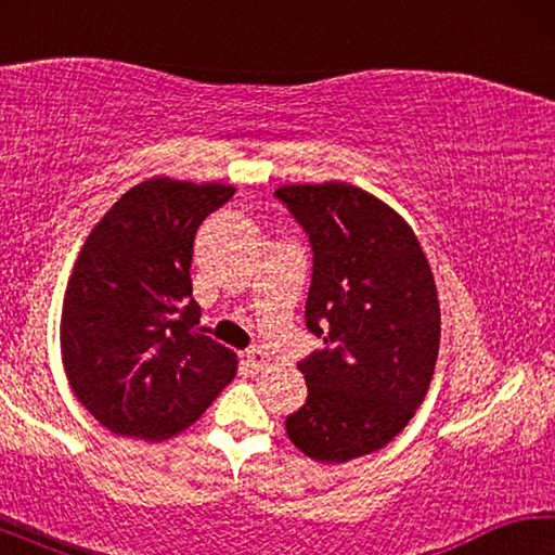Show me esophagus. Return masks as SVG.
<instances>
[{"label": "esophagus", "mask_w": 555, "mask_h": 555, "mask_svg": "<svg viewBox=\"0 0 555 555\" xmlns=\"http://www.w3.org/2000/svg\"><path fill=\"white\" fill-rule=\"evenodd\" d=\"M244 360H247V364H249L251 370L259 372V370H264L267 364H269V354L264 350H259V347H251V350L244 352Z\"/></svg>", "instance_id": "34e87169"}]
</instances>
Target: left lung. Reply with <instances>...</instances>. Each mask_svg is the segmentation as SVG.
Returning a JSON list of instances; mask_svg holds the SVG:
<instances>
[{"label":"left lung","instance_id":"8db88e82","mask_svg":"<svg viewBox=\"0 0 555 555\" xmlns=\"http://www.w3.org/2000/svg\"><path fill=\"white\" fill-rule=\"evenodd\" d=\"M313 251L306 327L325 343L298 362L308 397L286 434L321 463L374 453L409 424L436 370L440 308L416 234L362 188L274 193Z\"/></svg>","mask_w":555,"mask_h":555}]
</instances>
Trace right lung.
I'll use <instances>...</instances> for the list:
<instances>
[{
    "label": "right lung",
    "instance_id": "obj_1",
    "mask_svg": "<svg viewBox=\"0 0 555 555\" xmlns=\"http://www.w3.org/2000/svg\"><path fill=\"white\" fill-rule=\"evenodd\" d=\"M232 195V185L149 178L82 244L63 300V367L112 434H181L237 372L234 352L198 327L191 284L195 232Z\"/></svg>",
    "mask_w": 555,
    "mask_h": 555
}]
</instances>
